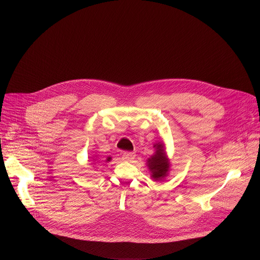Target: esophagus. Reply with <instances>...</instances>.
Returning a JSON list of instances; mask_svg holds the SVG:
<instances>
[{"label": "esophagus", "instance_id": "34e87169", "mask_svg": "<svg viewBox=\"0 0 260 260\" xmlns=\"http://www.w3.org/2000/svg\"><path fill=\"white\" fill-rule=\"evenodd\" d=\"M136 154L134 152H124L122 155V159L124 161H132L133 159H135Z\"/></svg>", "mask_w": 260, "mask_h": 260}]
</instances>
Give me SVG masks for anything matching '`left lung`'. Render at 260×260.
<instances>
[{"label": "left lung", "mask_w": 260, "mask_h": 260, "mask_svg": "<svg viewBox=\"0 0 260 260\" xmlns=\"http://www.w3.org/2000/svg\"><path fill=\"white\" fill-rule=\"evenodd\" d=\"M153 147L155 148V152L151 157L147 159L146 166L154 181H162L169 176L171 162L167 155L165 143L162 141L155 143Z\"/></svg>", "instance_id": "left-lung-1"}]
</instances>
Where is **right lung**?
Segmentation results:
<instances>
[{"mask_svg":"<svg viewBox=\"0 0 260 260\" xmlns=\"http://www.w3.org/2000/svg\"><path fill=\"white\" fill-rule=\"evenodd\" d=\"M111 159H112V158H111V157H107V159H106V161H110ZM94 161H95V159H93ZM93 164H96V162H93Z\"/></svg>","mask_w":260,"mask_h":260,"instance_id":"add662e5","label":"right lung"}]
</instances>
